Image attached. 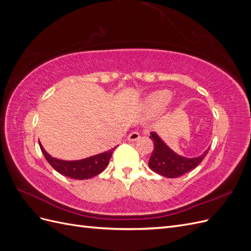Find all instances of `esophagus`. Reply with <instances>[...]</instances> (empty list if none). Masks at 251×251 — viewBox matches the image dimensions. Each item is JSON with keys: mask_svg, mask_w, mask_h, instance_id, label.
Listing matches in <instances>:
<instances>
[{"mask_svg": "<svg viewBox=\"0 0 251 251\" xmlns=\"http://www.w3.org/2000/svg\"><path fill=\"white\" fill-rule=\"evenodd\" d=\"M139 137H140V134L138 132H132L131 134H128L127 140L128 141H136Z\"/></svg>", "mask_w": 251, "mask_h": 251, "instance_id": "1", "label": "esophagus"}]
</instances>
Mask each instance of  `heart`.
Instances as JSON below:
<instances>
[{"instance_id":"1","label":"heart","mask_w":251,"mask_h":251,"mask_svg":"<svg viewBox=\"0 0 251 251\" xmlns=\"http://www.w3.org/2000/svg\"><path fill=\"white\" fill-rule=\"evenodd\" d=\"M172 96V92L169 90H158L151 93L144 103L150 112H158L171 101Z\"/></svg>"}]
</instances>
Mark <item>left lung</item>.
<instances>
[{"label": "left lung", "mask_w": 251, "mask_h": 251, "mask_svg": "<svg viewBox=\"0 0 251 251\" xmlns=\"http://www.w3.org/2000/svg\"><path fill=\"white\" fill-rule=\"evenodd\" d=\"M150 138L154 142V151L149 160L150 169L166 178H178L194 170L201 163L209 150L199 157L186 158L175 153L155 132L151 133Z\"/></svg>", "instance_id": "1"}]
</instances>
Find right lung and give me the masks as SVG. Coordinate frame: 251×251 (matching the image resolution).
Listing matches in <instances>:
<instances>
[{
  "label": "right lung",
  "mask_w": 251,
  "mask_h": 251,
  "mask_svg": "<svg viewBox=\"0 0 251 251\" xmlns=\"http://www.w3.org/2000/svg\"><path fill=\"white\" fill-rule=\"evenodd\" d=\"M40 148L45 158H46V160L56 172L64 175V176L78 180L92 178L96 176V175L100 174L108 166L110 158L113 154V151L116 149L115 147L108 151H104V153L91 156L86 159H81V160L65 161L60 160V159L51 157L47 151L44 150L41 143Z\"/></svg>",
  "instance_id": "1"
}]
</instances>
